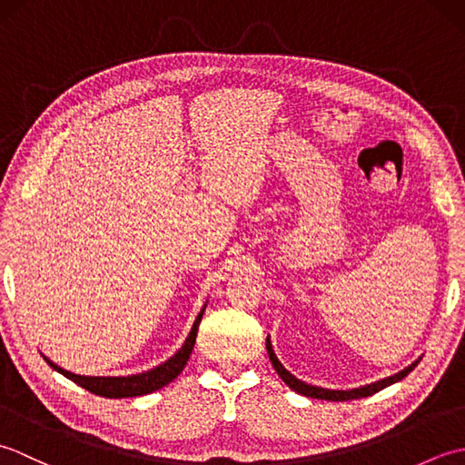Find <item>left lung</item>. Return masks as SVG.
I'll list each match as a JSON object with an SVG mask.
<instances>
[{
  "mask_svg": "<svg viewBox=\"0 0 465 465\" xmlns=\"http://www.w3.org/2000/svg\"><path fill=\"white\" fill-rule=\"evenodd\" d=\"M265 348H268L270 361H272V365H273V370L278 371V375H280V378L285 381V385H290V388H292L293 391L302 393V396L315 398V400H330V401H345V400L368 398V396H371V393L380 391V390H383V388H388V385H391V383H396V381L403 380V378H406V375H408V373H410V371L418 365V361H413V363H411V365H408V368L403 370V371H400V373H396V375H390V378L380 380V381H375V383L363 385V388H355V390H348V391H341V390H325V388H318V385H310V383H305V381H302V380L295 378V375H292L288 370H285L283 365L278 361V358H275V353H273V350H272V343H270V340L265 341Z\"/></svg>",
  "mask_w": 465,
  "mask_h": 465,
  "instance_id": "1",
  "label": "left lung"
}]
</instances>
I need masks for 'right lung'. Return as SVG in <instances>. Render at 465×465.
Returning a JSON list of instances; mask_svg holds the SVG:
<instances>
[{
	"mask_svg": "<svg viewBox=\"0 0 465 465\" xmlns=\"http://www.w3.org/2000/svg\"><path fill=\"white\" fill-rule=\"evenodd\" d=\"M203 312H205V308L200 312V315H197L193 328H192L190 335H187L185 343L182 345V350L177 351L172 360H167L165 363L157 365V368L145 371V373L127 375V378H87V375H77V373L57 368V365L49 361L47 358H45V361L52 365L54 370H57L59 373H64L67 380H72L77 385H82L84 390L95 393V396H102V398L145 396V393H152L155 390L163 388V385H167L182 373L187 360H190V355H192L193 343H195V338H197V328H200Z\"/></svg>",
	"mask_w": 465,
	"mask_h": 465,
	"instance_id": "add662e5",
	"label": "right lung"
}]
</instances>
